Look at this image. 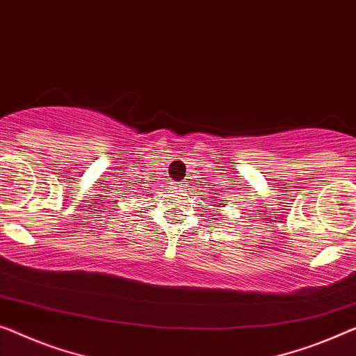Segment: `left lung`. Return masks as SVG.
<instances>
[{"label": "left lung", "instance_id": "8db88e82", "mask_svg": "<svg viewBox=\"0 0 356 356\" xmlns=\"http://www.w3.org/2000/svg\"><path fill=\"white\" fill-rule=\"evenodd\" d=\"M217 208H219V204H217ZM216 214H217V212H216Z\"/></svg>", "mask_w": 356, "mask_h": 356}]
</instances>
